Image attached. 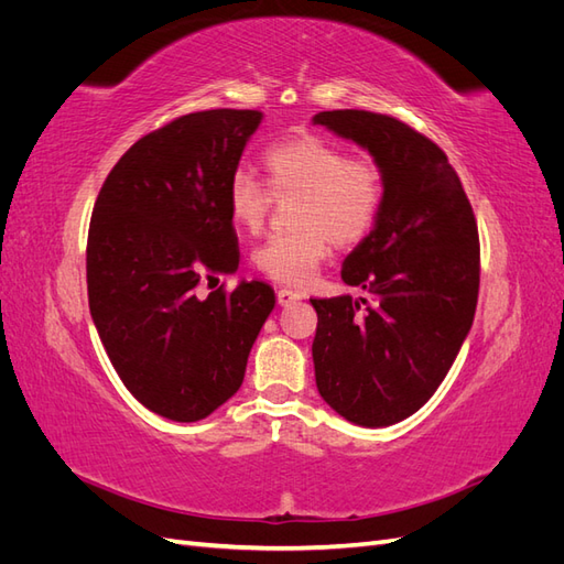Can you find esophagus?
<instances>
[{
	"label": "esophagus",
	"instance_id": "34e87169",
	"mask_svg": "<svg viewBox=\"0 0 564 564\" xmlns=\"http://www.w3.org/2000/svg\"><path fill=\"white\" fill-rule=\"evenodd\" d=\"M303 299V294L301 292H296V289H280L278 292V303L280 305H294L296 301H301Z\"/></svg>",
	"mask_w": 564,
	"mask_h": 564
}]
</instances>
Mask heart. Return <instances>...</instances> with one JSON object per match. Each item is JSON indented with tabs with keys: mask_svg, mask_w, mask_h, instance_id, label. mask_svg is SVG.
<instances>
[{
	"mask_svg": "<svg viewBox=\"0 0 564 564\" xmlns=\"http://www.w3.org/2000/svg\"><path fill=\"white\" fill-rule=\"evenodd\" d=\"M263 169L278 199L299 197L292 212L296 230L272 235L253 251L265 278L305 284L336 247L362 242L377 224L383 202V174L369 160L350 158L340 145L303 135L265 150ZM265 185L247 172L228 183V214L235 228L259 232L272 207Z\"/></svg>",
	"mask_w": 564,
	"mask_h": 564,
	"instance_id": "b5f03b06",
	"label": "heart"
}]
</instances>
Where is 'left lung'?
<instances>
[{"label":"left lung","mask_w":564,"mask_h":564,"mask_svg":"<svg viewBox=\"0 0 564 564\" xmlns=\"http://www.w3.org/2000/svg\"><path fill=\"white\" fill-rule=\"evenodd\" d=\"M313 124L365 148L383 174L377 224L340 270L371 303L311 299L322 400L355 425L383 429L433 398L473 327L477 224L445 152L400 119L329 110Z\"/></svg>","instance_id":"8db88e82"}]
</instances>
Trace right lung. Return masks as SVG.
I'll return each mask as SVG.
<instances>
[{
    "label": "right lung",
    "instance_id": "1",
    "mask_svg": "<svg viewBox=\"0 0 564 564\" xmlns=\"http://www.w3.org/2000/svg\"><path fill=\"white\" fill-rule=\"evenodd\" d=\"M261 119L228 108L174 119L124 152L94 204L96 332L127 390L164 419L193 423L228 402L275 308L272 286L256 280L195 292L240 265L228 183Z\"/></svg>",
    "mask_w": 564,
    "mask_h": 564
}]
</instances>
